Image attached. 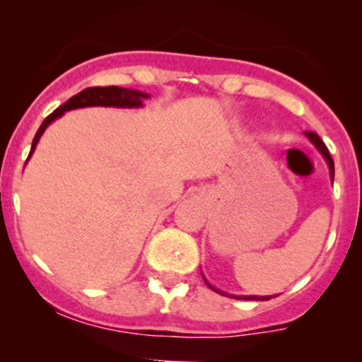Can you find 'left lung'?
I'll return each instance as SVG.
<instances>
[{"label":"left lung","mask_w":362,"mask_h":362,"mask_svg":"<svg viewBox=\"0 0 362 362\" xmlns=\"http://www.w3.org/2000/svg\"><path fill=\"white\" fill-rule=\"evenodd\" d=\"M305 134H306V138H308V139L311 141V143L315 144V148H317L318 151L322 153V156L325 158V161H327V165H328V170H330V178H332V182H334V175H335L334 160H332V156H330V153H328L327 146H325V144H323V141L318 138V134H315V132H310V131H306ZM202 279H204L206 284L209 286V288L213 289V291H216V293L223 294V296H230V298H235V300H255V301H267V300H271V298H272V296H236V294H228V293H223V291L216 289L214 286H211L209 282H207L206 277H204V274H202ZM276 296H277V294H276Z\"/></svg>","instance_id":"obj_1"}]
</instances>
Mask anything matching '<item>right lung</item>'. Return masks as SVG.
Here are the masks:
<instances>
[{"label":"right lung","mask_w":362,"mask_h":362,"mask_svg":"<svg viewBox=\"0 0 362 362\" xmlns=\"http://www.w3.org/2000/svg\"><path fill=\"white\" fill-rule=\"evenodd\" d=\"M149 98L148 93L139 90H131V88H120V86H93V88H86L80 91L78 95L69 98L68 102L62 103L61 107H57L49 117L44 119V122L40 124L39 131H37L34 141H32V149L30 155L35 151L37 143H39L40 136L44 134V131L47 129L56 119H59L61 115H64V112L74 110V109H85V107H117V109H139L143 107V100ZM27 158V161H28Z\"/></svg>","instance_id":"obj_1"}]
</instances>
